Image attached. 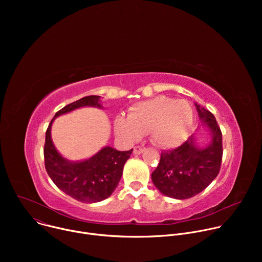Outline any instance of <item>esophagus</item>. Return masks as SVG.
<instances>
[{
    "instance_id": "obj_1",
    "label": "esophagus",
    "mask_w": 262,
    "mask_h": 262,
    "mask_svg": "<svg viewBox=\"0 0 262 262\" xmlns=\"http://www.w3.org/2000/svg\"><path fill=\"white\" fill-rule=\"evenodd\" d=\"M143 147H141V146H136L135 148H134V154L135 155H141L142 152H143Z\"/></svg>"
}]
</instances>
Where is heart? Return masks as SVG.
Wrapping results in <instances>:
<instances>
[{
	"label": "heart",
	"instance_id": "heart-1",
	"mask_svg": "<svg viewBox=\"0 0 262 262\" xmlns=\"http://www.w3.org/2000/svg\"><path fill=\"white\" fill-rule=\"evenodd\" d=\"M192 124L193 111L188 102L158 96L136 103L128 117H117L115 130L126 143H134L150 133L157 146L174 148L188 138Z\"/></svg>",
	"mask_w": 262,
	"mask_h": 262
}]
</instances>
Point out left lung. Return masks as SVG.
Returning a JSON list of instances; mask_svg holds the SVG:
<instances>
[{
    "label": "left lung",
    "mask_w": 262,
    "mask_h": 262,
    "mask_svg": "<svg viewBox=\"0 0 262 262\" xmlns=\"http://www.w3.org/2000/svg\"><path fill=\"white\" fill-rule=\"evenodd\" d=\"M199 117L210 130L211 142L204 148L192 136L173 150L163 151L151 178L158 190L167 197L188 199L199 194L217 176L222 157V132L212 113L196 103Z\"/></svg>",
    "instance_id": "1"
}]
</instances>
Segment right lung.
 <instances>
[{"mask_svg":"<svg viewBox=\"0 0 262 262\" xmlns=\"http://www.w3.org/2000/svg\"><path fill=\"white\" fill-rule=\"evenodd\" d=\"M99 98L100 96L90 95L65 105L57 112L46 133L43 155L49 176L65 194L85 203L99 202L112 195L119 183L123 166L129 159L133 149L118 151L106 146L89 160L69 162L61 157L55 148L51 138V127L56 117L78 107H101Z\"/></svg>","mask_w":262,"mask_h":262,"instance_id":"add662e5","label":"right lung"}]
</instances>
